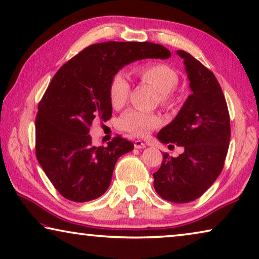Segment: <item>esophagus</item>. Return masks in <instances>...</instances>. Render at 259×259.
<instances>
[{
	"mask_svg": "<svg viewBox=\"0 0 259 259\" xmlns=\"http://www.w3.org/2000/svg\"><path fill=\"white\" fill-rule=\"evenodd\" d=\"M135 148H136V149H144L145 148V144H144V143H143L142 141H140V140H137V141H135Z\"/></svg>",
	"mask_w": 259,
	"mask_h": 259,
	"instance_id": "1",
	"label": "esophagus"
}]
</instances>
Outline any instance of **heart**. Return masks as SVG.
Returning a JSON list of instances; mask_svg holds the SVG:
<instances>
[{
	"label": "heart",
	"mask_w": 259,
	"mask_h": 259,
	"mask_svg": "<svg viewBox=\"0 0 259 259\" xmlns=\"http://www.w3.org/2000/svg\"><path fill=\"white\" fill-rule=\"evenodd\" d=\"M136 73L143 82L152 86L158 92V100L164 108L175 107L176 100L173 90L178 86L179 75L175 68L164 63H150L136 69ZM130 94V83L123 73H116L111 78L109 84V101L115 109L125 105ZM161 124L159 115L144 113L141 110H128L119 118L118 125L122 130L144 136L150 130Z\"/></svg>",
	"instance_id": "b5f03b06"
}]
</instances>
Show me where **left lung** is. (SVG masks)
Here are the masks:
<instances>
[{
  "instance_id": "left-lung-1",
  "label": "left lung",
  "mask_w": 259,
  "mask_h": 259,
  "mask_svg": "<svg viewBox=\"0 0 259 259\" xmlns=\"http://www.w3.org/2000/svg\"><path fill=\"white\" fill-rule=\"evenodd\" d=\"M177 53L184 59L192 94L157 138L183 146L184 152L177 158L164 154L160 168L153 173V186L164 200L186 203L200 198L221 173L229 148L230 117L214 73L190 53Z\"/></svg>"
}]
</instances>
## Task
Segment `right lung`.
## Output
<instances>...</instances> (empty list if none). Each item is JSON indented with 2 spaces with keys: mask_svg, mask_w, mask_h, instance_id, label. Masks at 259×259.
Returning <instances> with one entry per match:
<instances>
[{
  "mask_svg": "<svg viewBox=\"0 0 259 259\" xmlns=\"http://www.w3.org/2000/svg\"><path fill=\"white\" fill-rule=\"evenodd\" d=\"M169 56L159 44L106 41L90 45L58 69L38 105L36 157L64 198L87 202L101 196L118 158L134 150L121 136L95 148L88 135L94 119L111 117V78L133 61Z\"/></svg>",
  "mask_w": 259,
  "mask_h": 259,
  "instance_id": "1",
  "label": "right lung"
}]
</instances>
